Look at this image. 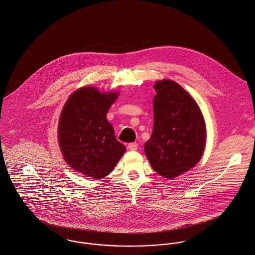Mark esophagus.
<instances>
[{
	"instance_id": "34e87169",
	"label": "esophagus",
	"mask_w": 255,
	"mask_h": 255,
	"mask_svg": "<svg viewBox=\"0 0 255 255\" xmlns=\"http://www.w3.org/2000/svg\"><path fill=\"white\" fill-rule=\"evenodd\" d=\"M128 149L131 151H136L138 149V144L137 143H130L128 144Z\"/></svg>"
}]
</instances>
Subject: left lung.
I'll return each mask as SVG.
<instances>
[{
    "label": "left lung",
    "mask_w": 255,
    "mask_h": 255,
    "mask_svg": "<svg viewBox=\"0 0 255 255\" xmlns=\"http://www.w3.org/2000/svg\"><path fill=\"white\" fill-rule=\"evenodd\" d=\"M153 89V133L144 150L153 170L172 179L200 160L206 125L198 104L177 83L157 81Z\"/></svg>",
    "instance_id": "left-lung-1"
}]
</instances>
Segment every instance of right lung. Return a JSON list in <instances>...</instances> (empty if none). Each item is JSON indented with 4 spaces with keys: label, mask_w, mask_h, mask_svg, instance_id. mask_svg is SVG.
<instances>
[{
    "label": "right lung",
    "mask_w": 255,
    "mask_h": 255,
    "mask_svg": "<svg viewBox=\"0 0 255 255\" xmlns=\"http://www.w3.org/2000/svg\"><path fill=\"white\" fill-rule=\"evenodd\" d=\"M117 93L84 87L71 95L59 119L58 139L66 162L96 179L111 172L126 147L118 142L106 113Z\"/></svg>",
    "instance_id": "right-lung-1"
}]
</instances>
